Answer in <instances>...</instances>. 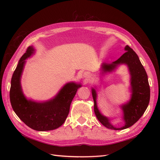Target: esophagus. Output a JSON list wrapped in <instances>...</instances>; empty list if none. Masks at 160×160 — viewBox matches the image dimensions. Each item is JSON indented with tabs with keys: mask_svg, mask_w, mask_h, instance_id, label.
Masks as SVG:
<instances>
[{
	"mask_svg": "<svg viewBox=\"0 0 160 160\" xmlns=\"http://www.w3.org/2000/svg\"><path fill=\"white\" fill-rule=\"evenodd\" d=\"M84 75H85V77H88V74H86V73H85V74H84Z\"/></svg>",
	"mask_w": 160,
	"mask_h": 160,
	"instance_id": "obj_1",
	"label": "esophagus"
}]
</instances>
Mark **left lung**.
I'll return each instance as SVG.
<instances>
[{"mask_svg": "<svg viewBox=\"0 0 160 160\" xmlns=\"http://www.w3.org/2000/svg\"><path fill=\"white\" fill-rule=\"evenodd\" d=\"M126 51L119 59L111 64L103 62L101 67L102 72L113 71L120 64L127 65L131 75V88L132 98L129 102L122 106L123 111L124 126L120 128L113 127L109 122V119L101 114L97 105V93L94 89H92V96L94 101V112L97 118L108 129L122 130L128 128L136 123L146 111L149 105L150 99V88L148 75L143 66L139 61L138 55L128 45L125 46Z\"/></svg>", "mask_w": 160, "mask_h": 160, "instance_id": "obj_1", "label": "left lung"}]
</instances>
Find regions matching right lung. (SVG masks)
Segmentation results:
<instances>
[{
    "mask_svg": "<svg viewBox=\"0 0 160 160\" xmlns=\"http://www.w3.org/2000/svg\"><path fill=\"white\" fill-rule=\"evenodd\" d=\"M35 51L31 46L18 61L11 79L10 101L14 112L27 126L36 131L55 129L64 123L69 113L70 105L80 84L71 82L64 85L54 99L45 102L27 100L24 95L21 77L25 59Z\"/></svg>",
    "mask_w": 160,
    "mask_h": 160,
    "instance_id": "right-lung-1",
    "label": "right lung"
}]
</instances>
